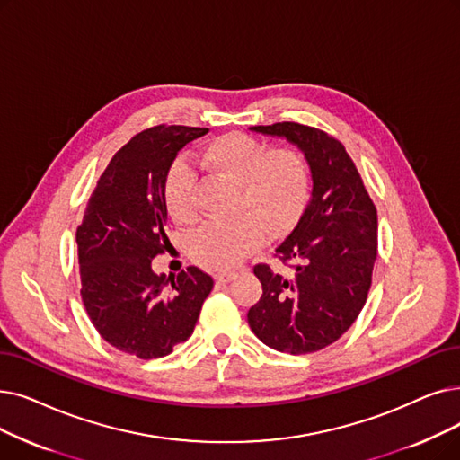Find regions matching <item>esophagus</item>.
<instances>
[{"label":"esophagus","instance_id":"1","mask_svg":"<svg viewBox=\"0 0 460 460\" xmlns=\"http://www.w3.org/2000/svg\"><path fill=\"white\" fill-rule=\"evenodd\" d=\"M233 278H234V272H217L214 276V279H216L217 284H227V282H231Z\"/></svg>","mask_w":460,"mask_h":460}]
</instances>
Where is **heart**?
Masks as SVG:
<instances>
[{"instance_id": "obj_1", "label": "heart", "mask_w": 460, "mask_h": 460, "mask_svg": "<svg viewBox=\"0 0 460 460\" xmlns=\"http://www.w3.org/2000/svg\"><path fill=\"white\" fill-rule=\"evenodd\" d=\"M207 171L236 184L234 212L227 222H208L190 243V253L210 270H229L263 246L267 236H279L295 227L303 216L310 172L306 159L291 148H272L246 133L219 135L199 154ZM195 176L176 162L165 181L164 199L176 224L190 226L197 219L193 197Z\"/></svg>"}]
</instances>
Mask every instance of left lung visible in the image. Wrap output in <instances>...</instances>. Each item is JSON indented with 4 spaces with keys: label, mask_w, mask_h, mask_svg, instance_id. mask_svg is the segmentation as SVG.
<instances>
[{
    "label": "left lung",
    "mask_w": 460,
    "mask_h": 460,
    "mask_svg": "<svg viewBox=\"0 0 460 460\" xmlns=\"http://www.w3.org/2000/svg\"><path fill=\"white\" fill-rule=\"evenodd\" d=\"M286 138L305 154L312 174L310 201L276 248L291 276L255 265L263 286L248 312L253 334L276 351L312 353L336 342L367 303L377 253V214L342 143L310 126H253Z\"/></svg>",
    "instance_id": "obj_1"
}]
</instances>
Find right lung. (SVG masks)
<instances>
[{"mask_svg":"<svg viewBox=\"0 0 460 460\" xmlns=\"http://www.w3.org/2000/svg\"><path fill=\"white\" fill-rule=\"evenodd\" d=\"M207 128L155 126L111 159L76 227L81 295L93 327L119 351L157 358L191 336L214 279L188 267L155 274L169 244L164 188L176 154Z\"/></svg>","mask_w":460,"mask_h":460,"instance_id":"1","label":"right lung"}]
</instances>
